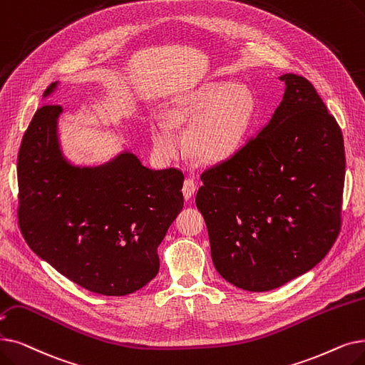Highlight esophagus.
Here are the masks:
<instances>
[{
  "instance_id": "obj_1",
  "label": "esophagus",
  "mask_w": 365,
  "mask_h": 365,
  "mask_svg": "<svg viewBox=\"0 0 365 365\" xmlns=\"http://www.w3.org/2000/svg\"><path fill=\"white\" fill-rule=\"evenodd\" d=\"M195 189H197V185H195V182H194L192 179H185L183 187H182V192H183V197H185L186 200H189V198H191V197L194 195Z\"/></svg>"
}]
</instances>
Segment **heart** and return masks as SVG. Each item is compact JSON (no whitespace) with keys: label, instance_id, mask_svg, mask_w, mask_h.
Returning <instances> with one entry per match:
<instances>
[{"label":"heart","instance_id":"b5f03b06","mask_svg":"<svg viewBox=\"0 0 365 365\" xmlns=\"http://www.w3.org/2000/svg\"><path fill=\"white\" fill-rule=\"evenodd\" d=\"M255 101L245 85L212 82L174 104L170 119L176 125H192L187 148L197 160L219 163L242 145L250 126ZM153 145L158 153L173 158L180 150V138L165 120L153 125Z\"/></svg>","mask_w":365,"mask_h":365}]
</instances>
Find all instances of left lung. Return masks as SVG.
Returning a JSON list of instances; mask_svg holds the SVG:
<instances>
[{"label": "left lung", "mask_w": 365, "mask_h": 365, "mask_svg": "<svg viewBox=\"0 0 365 365\" xmlns=\"http://www.w3.org/2000/svg\"><path fill=\"white\" fill-rule=\"evenodd\" d=\"M280 81L287 88L270 122L202 171L195 198L217 273L252 292L312 270L341 225L340 126L306 77L283 74Z\"/></svg>", "instance_id": "8db88e82"}]
</instances>
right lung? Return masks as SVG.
I'll return each mask as SVG.
<instances>
[{"mask_svg": "<svg viewBox=\"0 0 365 365\" xmlns=\"http://www.w3.org/2000/svg\"><path fill=\"white\" fill-rule=\"evenodd\" d=\"M61 113V106H41L22 138V235L41 259L82 288L133 294L160 270L158 246L183 207V173L150 170L131 152L98 167L71 165L59 148Z\"/></svg>", "mask_w": 365, "mask_h": 365, "instance_id": "obj_1", "label": "right lung"}]
</instances>
